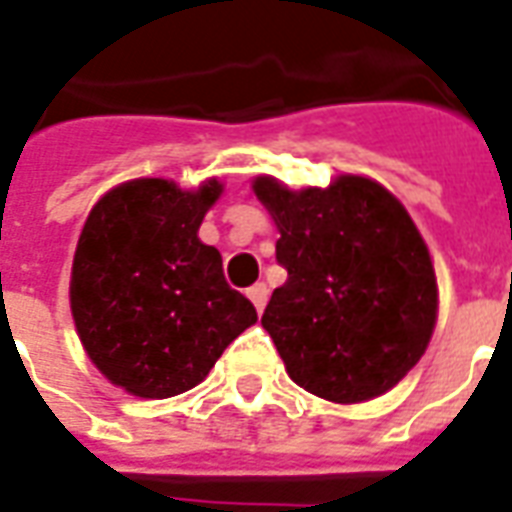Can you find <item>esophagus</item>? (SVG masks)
Masks as SVG:
<instances>
[{"label":"esophagus","mask_w":512,"mask_h":512,"mask_svg":"<svg viewBox=\"0 0 512 512\" xmlns=\"http://www.w3.org/2000/svg\"><path fill=\"white\" fill-rule=\"evenodd\" d=\"M247 295H249V300L255 303L257 314H263L265 303H268V287H265L263 282H257V284H252V287H249Z\"/></svg>","instance_id":"esophagus-1"}]
</instances>
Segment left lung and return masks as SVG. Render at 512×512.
I'll return each mask as SVG.
<instances>
[{
  "instance_id": "obj_1",
  "label": "left lung",
  "mask_w": 512,
  "mask_h": 512,
  "mask_svg": "<svg viewBox=\"0 0 512 512\" xmlns=\"http://www.w3.org/2000/svg\"><path fill=\"white\" fill-rule=\"evenodd\" d=\"M252 190L279 228L287 282L263 327L292 381L346 405L389 392L421 360L438 319L435 268L411 214L354 174L303 190L257 177Z\"/></svg>"
}]
</instances>
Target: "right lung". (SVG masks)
Returning a JSON list of instances; mask_svg holds the SVG:
<instances>
[{"mask_svg":"<svg viewBox=\"0 0 512 512\" xmlns=\"http://www.w3.org/2000/svg\"><path fill=\"white\" fill-rule=\"evenodd\" d=\"M222 185L182 190L131 179L93 206L72 263V317L96 368L128 395L166 400L201 384L228 343L257 322L198 239Z\"/></svg>","mask_w":512,"mask_h":512,"instance_id":"add662e5","label":"right lung"}]
</instances>
